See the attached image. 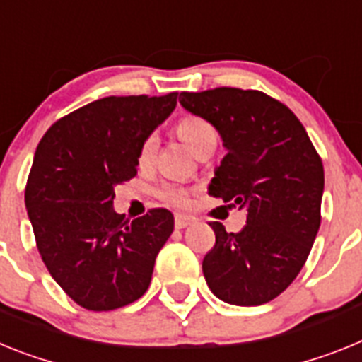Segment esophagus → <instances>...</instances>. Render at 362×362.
Wrapping results in <instances>:
<instances>
[{
  "instance_id": "esophagus-1",
  "label": "esophagus",
  "mask_w": 362,
  "mask_h": 362,
  "mask_svg": "<svg viewBox=\"0 0 362 362\" xmlns=\"http://www.w3.org/2000/svg\"><path fill=\"white\" fill-rule=\"evenodd\" d=\"M191 224V216L185 215H175V228L177 229H184Z\"/></svg>"
}]
</instances>
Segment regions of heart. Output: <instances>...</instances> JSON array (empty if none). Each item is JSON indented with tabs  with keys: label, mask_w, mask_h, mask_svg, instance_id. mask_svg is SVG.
Listing matches in <instances>:
<instances>
[{
	"label": "heart",
	"mask_w": 362,
	"mask_h": 362,
	"mask_svg": "<svg viewBox=\"0 0 362 362\" xmlns=\"http://www.w3.org/2000/svg\"><path fill=\"white\" fill-rule=\"evenodd\" d=\"M175 131H177L178 138H180L182 142L189 147L197 156H200L204 151L211 149V147L216 146L215 127H213L207 120H204L202 116H182L180 120L177 122V125H175ZM156 149H158V138H156V134H149V136L144 138V142L140 144V149H138V165H140V168H149L151 163L155 162ZM162 194L163 199L169 200V202L175 204V206H189L187 191L180 189V187L168 185V187H163Z\"/></svg>",
	"instance_id": "heart-1"
}]
</instances>
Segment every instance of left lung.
Instances as JSON below:
<instances>
[{
	"mask_svg": "<svg viewBox=\"0 0 362 362\" xmlns=\"http://www.w3.org/2000/svg\"><path fill=\"white\" fill-rule=\"evenodd\" d=\"M180 103L209 122L228 149L209 194L247 211L238 233L211 224L216 242L202 262L207 286L235 306L269 303L295 281L319 231L322 160L297 116L260 90L180 93Z\"/></svg>",
	"mask_w": 362,
	"mask_h": 362,
	"instance_id": "left-lung-1",
	"label": "left lung"
}]
</instances>
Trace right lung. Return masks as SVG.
I'll return each mask as SVG.
<instances>
[{"label": "right lung", "mask_w": 362, "mask_h": 362, "mask_svg": "<svg viewBox=\"0 0 362 362\" xmlns=\"http://www.w3.org/2000/svg\"><path fill=\"white\" fill-rule=\"evenodd\" d=\"M177 96L96 100L54 122L37 144L25 187L37 251L59 288L90 312L142 297L171 237V211L156 207L127 220L112 200L116 185L136 177L140 144L171 115Z\"/></svg>", "instance_id": "right-lung-1"}]
</instances>
